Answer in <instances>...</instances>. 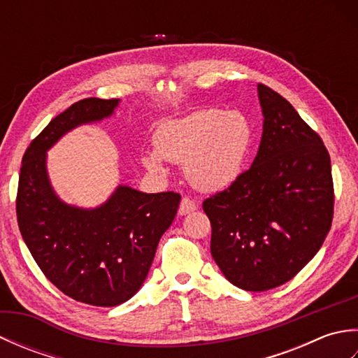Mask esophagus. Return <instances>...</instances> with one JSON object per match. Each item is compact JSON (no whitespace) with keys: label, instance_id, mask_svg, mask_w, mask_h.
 Segmentation results:
<instances>
[{"label":"esophagus","instance_id":"esophagus-1","mask_svg":"<svg viewBox=\"0 0 358 358\" xmlns=\"http://www.w3.org/2000/svg\"><path fill=\"white\" fill-rule=\"evenodd\" d=\"M196 209H199V204H196L194 200L187 199V196H185V199L181 200V203H180L178 214L180 215H187V214H191V212H194Z\"/></svg>","mask_w":358,"mask_h":358}]
</instances>
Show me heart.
Segmentation results:
<instances>
[{"mask_svg":"<svg viewBox=\"0 0 358 358\" xmlns=\"http://www.w3.org/2000/svg\"><path fill=\"white\" fill-rule=\"evenodd\" d=\"M250 146V126L237 110L203 109L166 120L154 135L155 150L143 154L148 171L163 175L164 162L183 164L185 177L201 192H218L241 173Z\"/></svg>","mask_w":358,"mask_h":358,"instance_id":"b5f03b06","label":"heart"}]
</instances>
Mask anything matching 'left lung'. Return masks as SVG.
<instances>
[{
    "mask_svg": "<svg viewBox=\"0 0 358 358\" xmlns=\"http://www.w3.org/2000/svg\"><path fill=\"white\" fill-rule=\"evenodd\" d=\"M263 134L252 166L204 200L210 252L223 275L245 291L286 283L313 260L331 229V158L294 106L257 86Z\"/></svg>",
    "mask_w": 358,
    "mask_h": 358,
    "instance_id": "left-lung-1",
    "label": "left lung"
}]
</instances>
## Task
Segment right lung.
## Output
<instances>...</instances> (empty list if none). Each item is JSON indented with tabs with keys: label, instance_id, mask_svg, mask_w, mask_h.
<instances>
[{
	"label": "right lung",
	"instance_id": "obj_1",
	"mask_svg": "<svg viewBox=\"0 0 358 358\" xmlns=\"http://www.w3.org/2000/svg\"><path fill=\"white\" fill-rule=\"evenodd\" d=\"M118 104L86 98L53 118L22 157L17 196L20 232L44 275L71 299L104 308L140 291L181 200L118 185L100 206L80 208L55 192L48 150L73 129L112 117Z\"/></svg>",
	"mask_w": 358,
	"mask_h": 358
}]
</instances>
